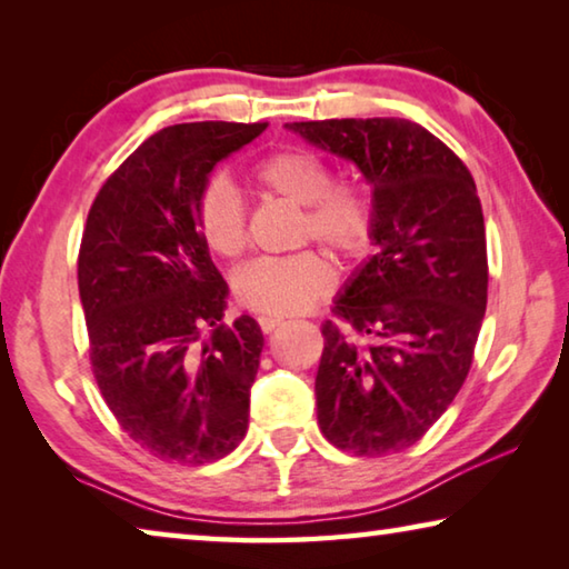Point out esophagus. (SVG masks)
<instances>
[{"label":"esophagus","instance_id":"obj_1","mask_svg":"<svg viewBox=\"0 0 569 569\" xmlns=\"http://www.w3.org/2000/svg\"><path fill=\"white\" fill-rule=\"evenodd\" d=\"M283 323V319L281 316H261V319H258V326H261V331L263 333H271V331H276L278 326Z\"/></svg>","mask_w":569,"mask_h":569}]
</instances>
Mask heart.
<instances>
[{"mask_svg":"<svg viewBox=\"0 0 569 569\" xmlns=\"http://www.w3.org/2000/svg\"><path fill=\"white\" fill-rule=\"evenodd\" d=\"M256 186L268 196L301 206L298 240H319L341 258H359L371 246L377 206L361 180H333L319 152L278 148L256 162ZM196 226L208 250L236 258L248 243L246 206L226 178H210L198 192ZM333 286V268L319 250L258 258L233 276V293L248 311L268 316L301 313Z\"/></svg>","mask_w":569,"mask_h":569,"instance_id":"obj_1","label":"heart"}]
</instances>
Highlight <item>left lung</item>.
Here are the masks:
<instances>
[{"mask_svg":"<svg viewBox=\"0 0 569 569\" xmlns=\"http://www.w3.org/2000/svg\"><path fill=\"white\" fill-rule=\"evenodd\" d=\"M371 182L379 246L321 326L316 417L333 447L397 455L427 435L465 383L487 311L477 186L455 152L401 118L288 122Z\"/></svg>","mask_w":569,"mask_h":569,"instance_id":"8db88e82","label":"left lung"}]
</instances>
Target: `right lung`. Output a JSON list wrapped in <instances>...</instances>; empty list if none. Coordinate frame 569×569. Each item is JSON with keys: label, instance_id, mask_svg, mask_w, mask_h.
<instances>
[{"label": "right lung", "instance_id": "obj_1", "mask_svg": "<svg viewBox=\"0 0 569 569\" xmlns=\"http://www.w3.org/2000/svg\"><path fill=\"white\" fill-rule=\"evenodd\" d=\"M268 122H186L142 142L104 180L82 230L77 286L94 381L132 441L206 465L248 429L263 333L223 323L228 283L196 226L210 170Z\"/></svg>", "mask_w": 569, "mask_h": 569}]
</instances>
